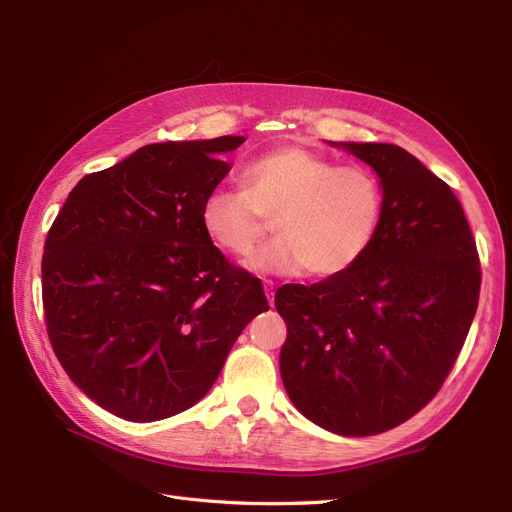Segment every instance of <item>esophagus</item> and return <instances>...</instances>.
Masks as SVG:
<instances>
[{
    "instance_id": "34e87169",
    "label": "esophagus",
    "mask_w": 512,
    "mask_h": 512,
    "mask_svg": "<svg viewBox=\"0 0 512 512\" xmlns=\"http://www.w3.org/2000/svg\"><path fill=\"white\" fill-rule=\"evenodd\" d=\"M265 292H267V301H269V305L273 307V301H275V297H273V284L271 282H265Z\"/></svg>"
}]
</instances>
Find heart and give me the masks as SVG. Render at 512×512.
<instances>
[{
  "instance_id": "heart-1",
  "label": "heart",
  "mask_w": 512,
  "mask_h": 512,
  "mask_svg": "<svg viewBox=\"0 0 512 512\" xmlns=\"http://www.w3.org/2000/svg\"><path fill=\"white\" fill-rule=\"evenodd\" d=\"M384 211L380 181L361 166H337L301 145L247 162L241 188H213L200 205V228L218 250L245 258L269 230L277 239L247 260L258 273L335 277L374 243Z\"/></svg>"
}]
</instances>
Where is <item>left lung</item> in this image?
Segmentation results:
<instances>
[{"label":"left lung","instance_id":"obj_1","mask_svg":"<svg viewBox=\"0 0 512 512\" xmlns=\"http://www.w3.org/2000/svg\"><path fill=\"white\" fill-rule=\"evenodd\" d=\"M384 190L378 235L346 273L284 284L280 371L309 421L339 436L406 423L442 389L474 320L480 260L463 207L406 149L342 143Z\"/></svg>","mask_w":512,"mask_h":512}]
</instances>
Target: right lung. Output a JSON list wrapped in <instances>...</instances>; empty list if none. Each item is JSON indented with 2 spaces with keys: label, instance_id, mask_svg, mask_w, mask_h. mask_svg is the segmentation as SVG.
Returning <instances> with one entry per match:
<instances>
[{
  "label": "right lung",
  "instance_id": "add662e5",
  "mask_svg": "<svg viewBox=\"0 0 512 512\" xmlns=\"http://www.w3.org/2000/svg\"><path fill=\"white\" fill-rule=\"evenodd\" d=\"M243 136L153 143L85 175L46 235V333L70 380L111 414L151 423L194 406L254 316L258 277L200 228L203 198Z\"/></svg>",
  "mask_w": 512,
  "mask_h": 512
}]
</instances>
